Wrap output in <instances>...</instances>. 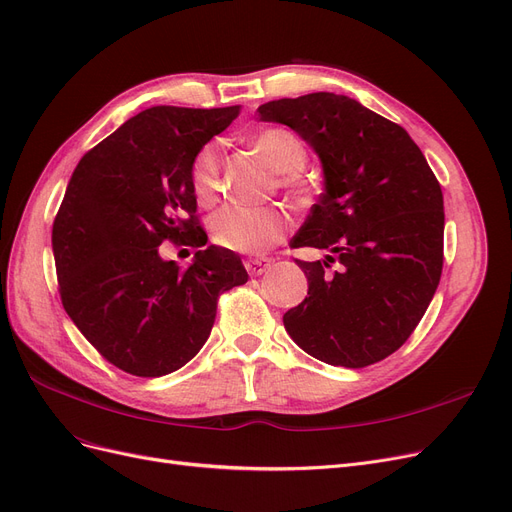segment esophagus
Here are the masks:
<instances>
[{
    "instance_id": "1",
    "label": "esophagus",
    "mask_w": 512,
    "mask_h": 512,
    "mask_svg": "<svg viewBox=\"0 0 512 512\" xmlns=\"http://www.w3.org/2000/svg\"><path fill=\"white\" fill-rule=\"evenodd\" d=\"M271 262H273L271 258H250V260H245V269H248V273H250V275L258 277V275H262V273H267V271H269Z\"/></svg>"
}]
</instances>
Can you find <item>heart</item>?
Here are the masks:
<instances>
[{"mask_svg": "<svg viewBox=\"0 0 512 512\" xmlns=\"http://www.w3.org/2000/svg\"><path fill=\"white\" fill-rule=\"evenodd\" d=\"M252 147L267 166L281 174V185L300 189L302 180L298 170L306 161L302 140L283 128H267L252 136ZM220 145L208 142L195 155L191 168L193 191L199 201L212 203L220 189ZM214 241L224 250L239 254H262L277 245L290 229V218L279 208H245L227 206L214 214L212 222Z\"/></svg>", "mask_w": 512, "mask_h": 512, "instance_id": "obj_1", "label": "heart"}]
</instances>
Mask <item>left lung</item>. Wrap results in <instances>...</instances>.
<instances>
[{
    "mask_svg": "<svg viewBox=\"0 0 512 512\" xmlns=\"http://www.w3.org/2000/svg\"><path fill=\"white\" fill-rule=\"evenodd\" d=\"M321 159L323 185L294 248L327 250L298 267L309 296L283 315L292 340L330 365L365 367L393 355L431 304L443 269V193L401 126L332 92L258 107ZM338 259L341 269L327 272Z\"/></svg>",
    "mask_w": 512,
    "mask_h": 512,
    "instance_id": "1",
    "label": "left lung"
}]
</instances>
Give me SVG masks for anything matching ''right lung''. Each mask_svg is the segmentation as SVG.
<instances>
[{
	"mask_svg": "<svg viewBox=\"0 0 512 512\" xmlns=\"http://www.w3.org/2000/svg\"><path fill=\"white\" fill-rule=\"evenodd\" d=\"M239 115L151 107L79 159L52 227L60 300L77 330L119 370L159 378L206 344L218 296L248 281L241 258L206 245L191 182L195 155ZM163 240L201 247L187 270Z\"/></svg>",
	"mask_w": 512,
	"mask_h": 512,
	"instance_id": "obj_1",
	"label": "right lung"
}]
</instances>
